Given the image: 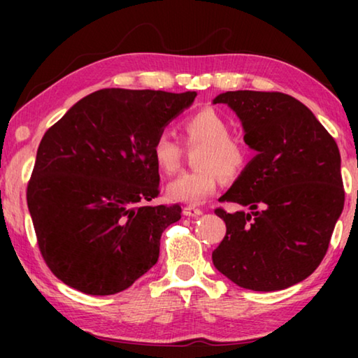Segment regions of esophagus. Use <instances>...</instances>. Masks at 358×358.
<instances>
[{"mask_svg": "<svg viewBox=\"0 0 358 358\" xmlns=\"http://www.w3.org/2000/svg\"><path fill=\"white\" fill-rule=\"evenodd\" d=\"M202 213H203V211H202L201 208H196V207H185V208H183V215H185V216L196 217V216H201Z\"/></svg>", "mask_w": 358, "mask_h": 358, "instance_id": "34e87169", "label": "esophagus"}]
</instances>
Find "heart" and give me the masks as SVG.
<instances>
[{
	"mask_svg": "<svg viewBox=\"0 0 358 358\" xmlns=\"http://www.w3.org/2000/svg\"><path fill=\"white\" fill-rule=\"evenodd\" d=\"M181 132L187 145H202L196 155L199 169L178 175L167 186V197L173 202L201 205L213 196L224 178L234 180L248 161V147L230 136L229 121L215 108H202L183 120ZM183 148L167 134L157 136L151 143V157L157 171L171 175L180 167Z\"/></svg>",
	"mask_w": 358,
	"mask_h": 358,
	"instance_id": "b5f03b06",
	"label": "heart"
}]
</instances>
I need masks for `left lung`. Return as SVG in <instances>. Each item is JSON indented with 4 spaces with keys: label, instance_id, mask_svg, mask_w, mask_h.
<instances>
[{
    "label": "left lung",
    "instance_id": "obj_1",
    "mask_svg": "<svg viewBox=\"0 0 358 358\" xmlns=\"http://www.w3.org/2000/svg\"><path fill=\"white\" fill-rule=\"evenodd\" d=\"M213 104L237 113L256 156L220 199L250 211L216 208L226 237L211 254L240 287L273 292L322 262L344 207L338 145L300 101L278 92H227Z\"/></svg>",
    "mask_w": 358,
    "mask_h": 358
}]
</instances>
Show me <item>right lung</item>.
Masks as SVG:
<instances>
[{
    "mask_svg": "<svg viewBox=\"0 0 358 358\" xmlns=\"http://www.w3.org/2000/svg\"><path fill=\"white\" fill-rule=\"evenodd\" d=\"M196 92L106 88L85 96L39 143L27 189L42 257L58 280L88 295L128 289L157 262L180 205L159 194L151 143Z\"/></svg>",
    "mask_w": 358,
    "mask_h": 358,
    "instance_id": "1",
    "label": "right lung"
}]
</instances>
